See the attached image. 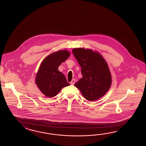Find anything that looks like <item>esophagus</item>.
Wrapping results in <instances>:
<instances>
[{
  "instance_id": "esophagus-1",
  "label": "esophagus",
  "mask_w": 146,
  "mask_h": 146,
  "mask_svg": "<svg viewBox=\"0 0 146 146\" xmlns=\"http://www.w3.org/2000/svg\"><path fill=\"white\" fill-rule=\"evenodd\" d=\"M74 83H75V79H72V81H71V82H70V84L72 85H74Z\"/></svg>"
}]
</instances>
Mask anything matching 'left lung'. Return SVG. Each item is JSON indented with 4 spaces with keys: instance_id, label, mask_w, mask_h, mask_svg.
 <instances>
[{
    "instance_id": "1",
    "label": "left lung",
    "mask_w": 146,
    "mask_h": 146,
    "mask_svg": "<svg viewBox=\"0 0 146 146\" xmlns=\"http://www.w3.org/2000/svg\"><path fill=\"white\" fill-rule=\"evenodd\" d=\"M72 53L80 66L82 78L74 84L86 99L94 101L103 96L112 83L111 75L106 60L92 50L74 48Z\"/></svg>"
}]
</instances>
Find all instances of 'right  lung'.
I'll return each instance as SVG.
<instances>
[{"label":"right lung","mask_w":146,"mask_h":146,"mask_svg":"<svg viewBox=\"0 0 146 146\" xmlns=\"http://www.w3.org/2000/svg\"><path fill=\"white\" fill-rule=\"evenodd\" d=\"M70 56L67 50L53 53L42 62L36 74V84L45 96H56L64 87L69 86L65 77L58 70L59 66Z\"/></svg>","instance_id":"obj_1"}]
</instances>
